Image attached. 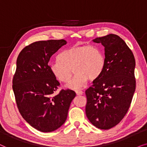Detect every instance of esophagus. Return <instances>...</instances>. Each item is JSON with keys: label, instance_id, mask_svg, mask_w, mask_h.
Listing matches in <instances>:
<instances>
[{"label": "esophagus", "instance_id": "esophagus-1", "mask_svg": "<svg viewBox=\"0 0 147 147\" xmlns=\"http://www.w3.org/2000/svg\"><path fill=\"white\" fill-rule=\"evenodd\" d=\"M75 92H76V94H77V95H83V92L82 91H81V90H76Z\"/></svg>", "mask_w": 147, "mask_h": 147}]
</instances>
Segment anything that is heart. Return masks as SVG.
<instances>
[{
  "label": "heart",
  "instance_id": "obj_1",
  "mask_svg": "<svg viewBox=\"0 0 147 147\" xmlns=\"http://www.w3.org/2000/svg\"><path fill=\"white\" fill-rule=\"evenodd\" d=\"M59 61L50 62L49 68L58 81L67 83L75 75L66 87L70 89L83 87L88 80L95 81L100 77L105 68V57L100 49L84 45L74 46L62 51L58 56Z\"/></svg>",
  "mask_w": 147,
  "mask_h": 147
}]
</instances>
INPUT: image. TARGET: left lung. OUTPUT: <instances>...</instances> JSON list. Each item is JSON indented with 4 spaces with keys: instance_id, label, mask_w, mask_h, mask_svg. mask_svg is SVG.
Listing matches in <instances>:
<instances>
[{
    "instance_id": "8db88e82",
    "label": "left lung",
    "mask_w": 147,
    "mask_h": 147,
    "mask_svg": "<svg viewBox=\"0 0 147 147\" xmlns=\"http://www.w3.org/2000/svg\"><path fill=\"white\" fill-rule=\"evenodd\" d=\"M105 50V68L85 91V112L93 126L108 130L126 114L136 89L135 59L126 42L115 34L97 38Z\"/></svg>"
}]
</instances>
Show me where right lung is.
Listing matches in <instances>:
<instances>
[{
    "label": "right lung",
    "mask_w": 147,
    "mask_h": 147,
    "mask_svg": "<svg viewBox=\"0 0 147 147\" xmlns=\"http://www.w3.org/2000/svg\"><path fill=\"white\" fill-rule=\"evenodd\" d=\"M64 40L38 41L21 50L17 59L13 89L19 112L36 130L50 132L65 122L75 91L62 89L54 92L60 83L49 68L51 56L62 46Z\"/></svg>",
    "instance_id": "right-lung-1"
}]
</instances>
